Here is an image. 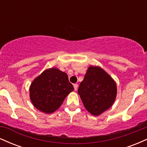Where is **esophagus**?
I'll return each instance as SVG.
<instances>
[{
	"instance_id": "obj_1",
	"label": "esophagus",
	"mask_w": 147,
	"mask_h": 147,
	"mask_svg": "<svg viewBox=\"0 0 147 147\" xmlns=\"http://www.w3.org/2000/svg\"><path fill=\"white\" fill-rule=\"evenodd\" d=\"M73 86H74V89H75V90H77V88H78V84H75Z\"/></svg>"
}]
</instances>
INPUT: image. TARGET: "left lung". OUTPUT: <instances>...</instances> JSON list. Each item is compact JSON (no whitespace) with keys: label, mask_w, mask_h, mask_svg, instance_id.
Wrapping results in <instances>:
<instances>
[{"label":"left lung","mask_w":147,"mask_h":147,"mask_svg":"<svg viewBox=\"0 0 147 147\" xmlns=\"http://www.w3.org/2000/svg\"><path fill=\"white\" fill-rule=\"evenodd\" d=\"M86 109L95 116L112 106L117 95L115 82L99 66L90 65L78 88Z\"/></svg>","instance_id":"8db88e82"}]
</instances>
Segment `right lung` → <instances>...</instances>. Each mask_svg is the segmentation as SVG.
Here are the masks:
<instances>
[{"label": "right lung", "instance_id": "add662e5", "mask_svg": "<svg viewBox=\"0 0 147 147\" xmlns=\"http://www.w3.org/2000/svg\"><path fill=\"white\" fill-rule=\"evenodd\" d=\"M73 90L67 74L52 68L44 70L33 81L30 87V97L36 109L50 114L60 107Z\"/></svg>", "mask_w": 147, "mask_h": 147}]
</instances>
